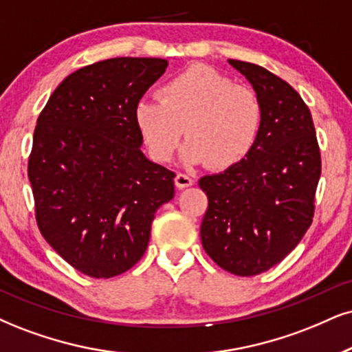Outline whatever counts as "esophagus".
<instances>
[{"mask_svg":"<svg viewBox=\"0 0 352 352\" xmlns=\"http://www.w3.org/2000/svg\"><path fill=\"white\" fill-rule=\"evenodd\" d=\"M192 177L184 175V173H177L176 177H175V184L177 189H184V188H189V186H192Z\"/></svg>","mask_w":352,"mask_h":352,"instance_id":"34e87169","label":"esophagus"}]
</instances>
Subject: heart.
Wrapping results in <instances>:
<instances>
[{
	"mask_svg": "<svg viewBox=\"0 0 352 352\" xmlns=\"http://www.w3.org/2000/svg\"><path fill=\"white\" fill-rule=\"evenodd\" d=\"M162 99H140L133 111L137 129L151 158L171 162L186 130L183 162L232 168L258 142L263 107L254 91L233 85L214 68L189 67L166 81Z\"/></svg>",
	"mask_w": 352,
	"mask_h": 352,
	"instance_id": "heart-1",
	"label": "heart"
}]
</instances>
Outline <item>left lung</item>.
Masks as SVG:
<instances>
[{
	"mask_svg": "<svg viewBox=\"0 0 352 352\" xmlns=\"http://www.w3.org/2000/svg\"><path fill=\"white\" fill-rule=\"evenodd\" d=\"M228 63L253 86L263 125L243 162L199 181L209 199L201 240L225 271L256 276L279 264L311 225L322 158L300 94L259 65Z\"/></svg>",
	"mask_w": 352,
	"mask_h": 352,
	"instance_id": "1",
	"label": "left lung"
}]
</instances>
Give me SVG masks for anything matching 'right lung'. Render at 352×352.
Segmentation results:
<instances>
[{
    "label": "right lung",
    "instance_id": "add662e5",
    "mask_svg": "<svg viewBox=\"0 0 352 352\" xmlns=\"http://www.w3.org/2000/svg\"><path fill=\"white\" fill-rule=\"evenodd\" d=\"M166 67L132 56L88 65L56 86L37 119L28 175L38 230L89 277L140 261L155 212L175 196V173L143 155L133 119Z\"/></svg>",
    "mask_w": 352,
    "mask_h": 352
}]
</instances>
